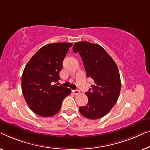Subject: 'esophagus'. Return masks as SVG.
Returning <instances> with one entry per match:
<instances>
[{"instance_id":"1","label":"esophagus","mask_w":150,"mask_h":150,"mask_svg":"<svg viewBox=\"0 0 150 150\" xmlns=\"http://www.w3.org/2000/svg\"><path fill=\"white\" fill-rule=\"evenodd\" d=\"M72 92L75 94V95H77V94H79L80 93V91L78 90H72Z\"/></svg>"}]
</instances>
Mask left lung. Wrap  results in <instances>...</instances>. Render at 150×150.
Returning <instances> with one entry per match:
<instances>
[{
	"instance_id": "8db88e82",
	"label": "left lung",
	"mask_w": 150,
	"mask_h": 150,
	"mask_svg": "<svg viewBox=\"0 0 150 150\" xmlns=\"http://www.w3.org/2000/svg\"><path fill=\"white\" fill-rule=\"evenodd\" d=\"M73 50L79 52L88 77L94 85L86 92L87 105L79 107V112L86 118L96 120L105 116L116 103L121 90V81L116 64L98 44L87 41L75 43Z\"/></svg>"
}]
</instances>
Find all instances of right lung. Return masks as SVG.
<instances>
[{
	"label": "right lung",
	"instance_id": "right-lung-1",
	"mask_svg": "<svg viewBox=\"0 0 150 150\" xmlns=\"http://www.w3.org/2000/svg\"><path fill=\"white\" fill-rule=\"evenodd\" d=\"M73 43H56L44 45L25 67L22 77L23 95L29 107L41 117H52L60 111L62 100L71 90L54 84L69 47Z\"/></svg>",
	"mask_w": 150,
	"mask_h": 150
}]
</instances>
